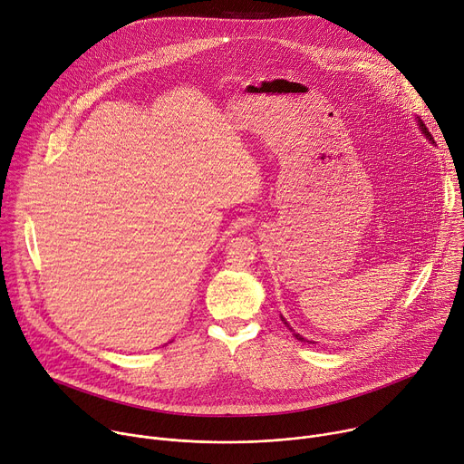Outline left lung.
<instances>
[{"mask_svg": "<svg viewBox=\"0 0 464 464\" xmlns=\"http://www.w3.org/2000/svg\"><path fill=\"white\" fill-rule=\"evenodd\" d=\"M416 123H418V130H420V131H422V135H424V137H426V139H428V140H430L431 144H435V140H433L431 133H430V131H428V128H426V123H424L422 120H420L418 116H416ZM281 320H283V324H285V325H286V327H288V329L292 331V334H294V336H296V339H298V341H302V343H305V341H307V339H304V336H302L300 333H296V331H294V329L290 327V324H288V322H286V320H285L283 316H281ZM307 343H313V341H307ZM313 344H314V343H313Z\"/></svg>", "mask_w": 464, "mask_h": 464, "instance_id": "obj_1", "label": "left lung"}]
</instances>
